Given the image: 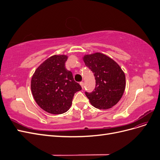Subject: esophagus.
Returning <instances> with one entry per match:
<instances>
[{
    "label": "esophagus",
    "mask_w": 160,
    "mask_h": 160,
    "mask_svg": "<svg viewBox=\"0 0 160 160\" xmlns=\"http://www.w3.org/2000/svg\"><path fill=\"white\" fill-rule=\"evenodd\" d=\"M80 85H81V88H82V89H83V88H84V83L83 82H80Z\"/></svg>",
    "instance_id": "1"
}]
</instances>
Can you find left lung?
I'll return each instance as SVG.
<instances>
[{
    "label": "left lung",
    "instance_id": "obj_1",
    "mask_svg": "<svg viewBox=\"0 0 160 160\" xmlns=\"http://www.w3.org/2000/svg\"><path fill=\"white\" fill-rule=\"evenodd\" d=\"M85 65L93 72L95 88L91 93L85 91L91 105L99 109H108L117 104L125 88V76L119 65L100 52L83 57Z\"/></svg>",
    "mask_w": 160,
    "mask_h": 160
}]
</instances>
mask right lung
Returning <instances> with one entry per match:
<instances>
[{
    "instance_id": "obj_1",
    "label": "right lung",
    "mask_w": 160,
    "mask_h": 160,
    "mask_svg": "<svg viewBox=\"0 0 160 160\" xmlns=\"http://www.w3.org/2000/svg\"><path fill=\"white\" fill-rule=\"evenodd\" d=\"M66 55H53L36 69L31 91L36 103L47 112L62 114L68 111L76 92L81 90L72 72L65 67Z\"/></svg>"
}]
</instances>
